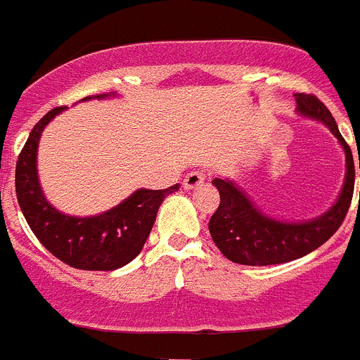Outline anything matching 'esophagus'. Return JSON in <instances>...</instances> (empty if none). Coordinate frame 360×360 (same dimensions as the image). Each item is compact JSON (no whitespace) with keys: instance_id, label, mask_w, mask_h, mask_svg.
<instances>
[{"instance_id":"1","label":"esophagus","mask_w":360,"mask_h":360,"mask_svg":"<svg viewBox=\"0 0 360 360\" xmlns=\"http://www.w3.org/2000/svg\"><path fill=\"white\" fill-rule=\"evenodd\" d=\"M205 178H207V174L203 173V171H191V173H187V176L184 178V187L186 189H198L200 186H203V182H205Z\"/></svg>"}]
</instances>
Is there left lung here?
<instances>
[{"label": "left lung", "instance_id": "left-lung-1", "mask_svg": "<svg viewBox=\"0 0 360 360\" xmlns=\"http://www.w3.org/2000/svg\"><path fill=\"white\" fill-rule=\"evenodd\" d=\"M295 103L299 113L326 124L345 148L346 180L341 196L335 205L319 218L303 224H285L259 212V209L254 207L252 202L231 180L214 178L212 184L219 191V205L209 219V231L219 252L240 265H279L307 256L311 250L319 249L324 241H328L335 234L352 205L355 186V164L352 149L339 133L330 110L316 95L295 94Z\"/></svg>", "mask_w": 360, "mask_h": 360}]
</instances>
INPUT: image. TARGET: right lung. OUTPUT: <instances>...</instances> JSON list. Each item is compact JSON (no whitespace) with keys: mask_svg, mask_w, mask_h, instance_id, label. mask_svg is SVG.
Listing matches in <instances>:
<instances>
[{"mask_svg":"<svg viewBox=\"0 0 360 360\" xmlns=\"http://www.w3.org/2000/svg\"><path fill=\"white\" fill-rule=\"evenodd\" d=\"M106 97L104 94L97 98ZM91 97H84L82 101ZM65 108L50 110L30 131L15 164V195L27 224L46 250L81 270H115L139 256L151 232L158 207L178 184L160 191L139 189L117 207L91 218L66 216L53 209L39 187L36 155L44 126Z\"/></svg>","mask_w":360,"mask_h":360,"instance_id":"obj_1","label":"right lung"}]
</instances>
